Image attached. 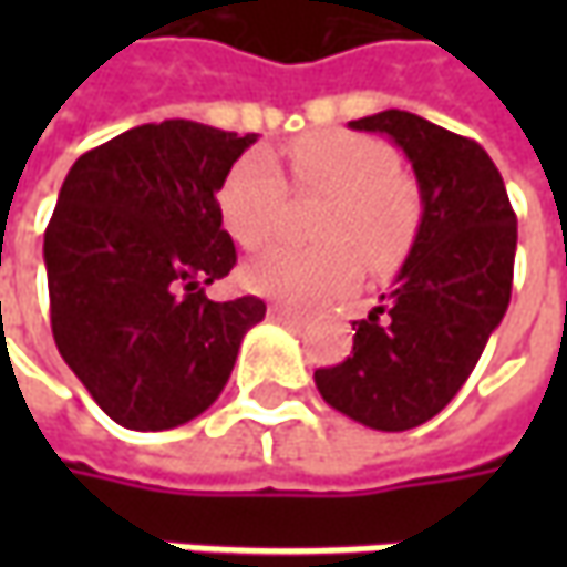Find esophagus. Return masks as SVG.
Returning a JSON list of instances; mask_svg holds the SVG:
<instances>
[{
	"mask_svg": "<svg viewBox=\"0 0 567 567\" xmlns=\"http://www.w3.org/2000/svg\"><path fill=\"white\" fill-rule=\"evenodd\" d=\"M268 312H271V318H302L299 309H290V306H284V302H271Z\"/></svg>",
	"mask_w": 567,
	"mask_h": 567,
	"instance_id": "obj_1",
	"label": "esophagus"
}]
</instances>
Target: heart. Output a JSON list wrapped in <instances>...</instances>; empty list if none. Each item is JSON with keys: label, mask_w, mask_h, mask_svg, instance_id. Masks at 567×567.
<instances>
[{"label": "heart", "mask_w": 567, "mask_h": 567, "mask_svg": "<svg viewBox=\"0 0 567 567\" xmlns=\"http://www.w3.org/2000/svg\"><path fill=\"white\" fill-rule=\"evenodd\" d=\"M293 186L328 195L318 214L321 246H274L246 265V284L287 302H316L350 290L365 261L384 271L413 243L420 195L398 173L394 154L375 138L321 132L287 147ZM290 186L271 154L255 151L229 169L217 192L227 233L246 249H258L284 224Z\"/></svg>", "instance_id": "obj_1"}]
</instances>
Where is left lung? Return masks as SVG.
I'll return each instance as SVG.
<instances>
[{"mask_svg": "<svg viewBox=\"0 0 567 567\" xmlns=\"http://www.w3.org/2000/svg\"><path fill=\"white\" fill-rule=\"evenodd\" d=\"M350 128L388 135L406 154L423 217L391 290L353 321V353L316 369V388L343 416L403 432L445 410L502 324L517 217L492 157L464 135L403 110Z\"/></svg>", "mask_w": 567, "mask_h": 567, "instance_id": "8db88e82", "label": "left lung"}]
</instances>
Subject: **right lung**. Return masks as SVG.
I'll return each mask as SVG.
<instances>
[{"label":"right lung","instance_id":"right-lung-1","mask_svg":"<svg viewBox=\"0 0 567 567\" xmlns=\"http://www.w3.org/2000/svg\"><path fill=\"white\" fill-rule=\"evenodd\" d=\"M258 135L166 120L81 154L59 188L43 261L62 360L113 423L173 429L220 398L258 296L207 299L236 246L217 192Z\"/></svg>","mask_w":567,"mask_h":567}]
</instances>
